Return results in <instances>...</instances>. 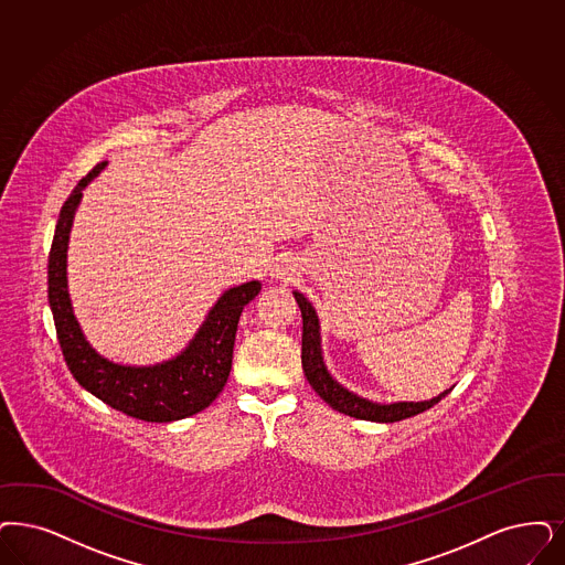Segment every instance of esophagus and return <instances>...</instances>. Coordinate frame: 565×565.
<instances>
[{"mask_svg":"<svg viewBox=\"0 0 565 565\" xmlns=\"http://www.w3.org/2000/svg\"><path fill=\"white\" fill-rule=\"evenodd\" d=\"M291 268L287 266V264H282V262H278V264H274L273 276L274 278H280V280H289L291 278Z\"/></svg>","mask_w":565,"mask_h":565,"instance_id":"34e87169","label":"esophagus"}]
</instances>
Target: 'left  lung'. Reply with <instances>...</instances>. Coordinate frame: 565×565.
Segmentation results:
<instances>
[{"label":"left lung","instance_id":"8db88e82","mask_svg":"<svg viewBox=\"0 0 565 565\" xmlns=\"http://www.w3.org/2000/svg\"><path fill=\"white\" fill-rule=\"evenodd\" d=\"M295 301L299 303L301 318H303V334H301V366L308 383L312 385L313 392L322 397L333 411L350 415V417L362 418V420H373V423H396L402 418L415 417L418 413L431 408L438 404L439 399L448 396L452 390H444L439 396L431 399H420V402H390L381 404L373 402L369 397L358 396L343 387L334 379L327 362H324V352H322V337H320V320L318 313L313 310L312 303L303 292L292 291Z\"/></svg>","mask_w":565,"mask_h":565}]
</instances>
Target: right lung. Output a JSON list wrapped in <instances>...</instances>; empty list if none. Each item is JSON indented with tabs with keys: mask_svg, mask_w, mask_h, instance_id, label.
Here are the masks:
<instances>
[{
	"mask_svg": "<svg viewBox=\"0 0 565 565\" xmlns=\"http://www.w3.org/2000/svg\"><path fill=\"white\" fill-rule=\"evenodd\" d=\"M108 163L92 169L64 201L47 257V299L64 360L75 381L92 396L127 417L171 423L205 411L224 390L232 369L234 337L243 308L262 291L259 280L231 287L211 306L203 324L180 354L157 364H121L100 354L73 312L66 253L84 190Z\"/></svg>",
	"mask_w": 565,
	"mask_h": 565,
	"instance_id": "1",
	"label": "right lung"
}]
</instances>
